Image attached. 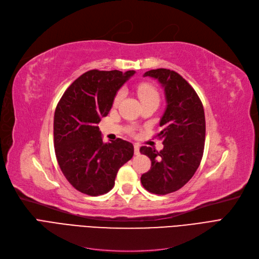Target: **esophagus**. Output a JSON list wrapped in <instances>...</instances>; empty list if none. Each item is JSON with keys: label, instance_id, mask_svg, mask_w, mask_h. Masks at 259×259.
I'll list each match as a JSON object with an SVG mask.
<instances>
[{"label": "esophagus", "instance_id": "34e87169", "mask_svg": "<svg viewBox=\"0 0 259 259\" xmlns=\"http://www.w3.org/2000/svg\"><path fill=\"white\" fill-rule=\"evenodd\" d=\"M134 152H135V155H138L140 152H139V145H135L134 146Z\"/></svg>", "mask_w": 259, "mask_h": 259}]
</instances>
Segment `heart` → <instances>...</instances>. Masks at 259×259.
Listing matches in <instances>:
<instances>
[{
	"label": "heart",
	"mask_w": 259,
	"mask_h": 259,
	"mask_svg": "<svg viewBox=\"0 0 259 259\" xmlns=\"http://www.w3.org/2000/svg\"><path fill=\"white\" fill-rule=\"evenodd\" d=\"M137 94L139 96L140 101L142 102V104L147 103V102H151V101L158 102V100H159L157 90L152 84H149V83L139 84L137 88ZM121 100H122V92H119L114 97V105H118Z\"/></svg>",
	"instance_id": "1"
}]
</instances>
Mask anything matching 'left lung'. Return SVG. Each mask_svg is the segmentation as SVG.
Here are the masks:
<instances>
[{"label":"left lung","mask_w":259,"mask_h":259,"mask_svg":"<svg viewBox=\"0 0 259 259\" xmlns=\"http://www.w3.org/2000/svg\"><path fill=\"white\" fill-rule=\"evenodd\" d=\"M157 79L164 88L166 109L157 137L163 139L159 152L150 147H141L140 153L151 159V169L141 176L145 189L152 194L166 195L180 190L200 165L206 120L203 106L192 85L170 69L157 68L146 72L144 77Z\"/></svg>","instance_id":"obj_1"}]
</instances>
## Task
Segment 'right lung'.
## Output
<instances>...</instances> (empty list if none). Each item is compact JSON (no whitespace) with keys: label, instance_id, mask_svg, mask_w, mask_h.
<instances>
[{"label":"right lung","instance_id":"1","mask_svg":"<svg viewBox=\"0 0 259 259\" xmlns=\"http://www.w3.org/2000/svg\"><path fill=\"white\" fill-rule=\"evenodd\" d=\"M135 70L92 69L78 77L61 97L53 136L59 166L75 189L90 196L108 193L115 177L134 155L131 142H104L97 124L111 109L119 89Z\"/></svg>","mask_w":259,"mask_h":259}]
</instances>
